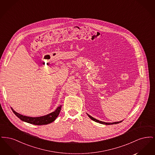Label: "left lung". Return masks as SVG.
Returning a JSON list of instances; mask_svg holds the SVG:
<instances>
[{"instance_id": "8db88e82", "label": "left lung", "mask_w": 155, "mask_h": 155, "mask_svg": "<svg viewBox=\"0 0 155 155\" xmlns=\"http://www.w3.org/2000/svg\"><path fill=\"white\" fill-rule=\"evenodd\" d=\"M88 114L89 117L91 118V119H92L93 121H95V122H97V123H100V124H105V125H111V124H118V123L122 122V121H120L114 122V123H106V122H103V121H99V120H96V118H94V117H92V116H91L90 115H89L88 114Z\"/></svg>"}]
</instances>
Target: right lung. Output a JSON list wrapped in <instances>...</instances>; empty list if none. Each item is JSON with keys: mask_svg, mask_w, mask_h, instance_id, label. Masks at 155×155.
I'll list each match as a JSON object with an SVG mask.
<instances>
[{"mask_svg": "<svg viewBox=\"0 0 155 155\" xmlns=\"http://www.w3.org/2000/svg\"><path fill=\"white\" fill-rule=\"evenodd\" d=\"M61 106H60L56 109V110L54 111L53 112H52L49 114L45 115L44 116H41V117H28V116H23L22 114H20L17 113L16 111H15L11 107L12 110L15 113V115L17 117H18L20 120H21L23 121L27 122L28 123L38 125H46V124H50L53 121H54L56 120V118H57L58 116H59L60 111L61 110Z\"/></svg>", "mask_w": 155, "mask_h": 155, "instance_id": "add662e5", "label": "right lung"}]
</instances>
